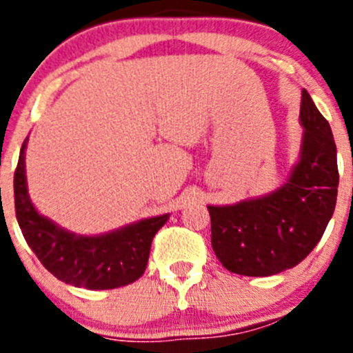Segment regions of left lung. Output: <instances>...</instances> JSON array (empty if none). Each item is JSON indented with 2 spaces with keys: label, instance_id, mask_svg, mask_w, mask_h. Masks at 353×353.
<instances>
[{
  "label": "left lung",
  "instance_id": "1",
  "mask_svg": "<svg viewBox=\"0 0 353 353\" xmlns=\"http://www.w3.org/2000/svg\"><path fill=\"white\" fill-rule=\"evenodd\" d=\"M299 162L276 191L208 207L212 248L224 269L274 276L301 263L320 242L338 198V159L329 121L302 90Z\"/></svg>",
  "mask_w": 353,
  "mask_h": 353
}]
</instances>
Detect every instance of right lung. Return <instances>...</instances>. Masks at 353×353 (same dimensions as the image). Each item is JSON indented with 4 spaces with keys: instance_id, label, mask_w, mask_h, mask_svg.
<instances>
[{
    "instance_id": "right-lung-1",
    "label": "right lung",
    "mask_w": 353,
    "mask_h": 353,
    "mask_svg": "<svg viewBox=\"0 0 353 353\" xmlns=\"http://www.w3.org/2000/svg\"><path fill=\"white\" fill-rule=\"evenodd\" d=\"M28 138L14 173L15 217L31 251L54 277L88 290H111L134 283L148 263L150 245L170 214L148 217L102 235H77L39 214L28 194Z\"/></svg>"
}]
</instances>
